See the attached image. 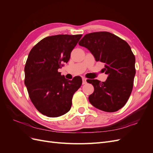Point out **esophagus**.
<instances>
[{"instance_id": "34e87169", "label": "esophagus", "mask_w": 153, "mask_h": 153, "mask_svg": "<svg viewBox=\"0 0 153 153\" xmlns=\"http://www.w3.org/2000/svg\"><path fill=\"white\" fill-rule=\"evenodd\" d=\"M87 84L86 79H85V78H82V84Z\"/></svg>"}]
</instances>
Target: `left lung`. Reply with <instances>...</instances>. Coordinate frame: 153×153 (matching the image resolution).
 <instances>
[{
	"label": "left lung",
	"instance_id": "left-lung-1",
	"mask_svg": "<svg viewBox=\"0 0 153 153\" xmlns=\"http://www.w3.org/2000/svg\"><path fill=\"white\" fill-rule=\"evenodd\" d=\"M94 55L96 61L105 63V82L88 80L94 86L89 97L94 107L107 112L123 108L131 93L135 75V57L124 40L108 32L87 34L78 43Z\"/></svg>",
	"mask_w": 153,
	"mask_h": 153
}]
</instances>
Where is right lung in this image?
I'll return each instance as SVG.
<instances>
[{
    "label": "right lung",
    "instance_id": "right-lung-1",
    "mask_svg": "<svg viewBox=\"0 0 153 153\" xmlns=\"http://www.w3.org/2000/svg\"><path fill=\"white\" fill-rule=\"evenodd\" d=\"M82 34L46 37L32 48L25 66V85L30 99L40 113L57 117L70 110L74 93L82 80L62 76L58 69L67 63Z\"/></svg>",
    "mask_w": 153,
    "mask_h": 153
}]
</instances>
